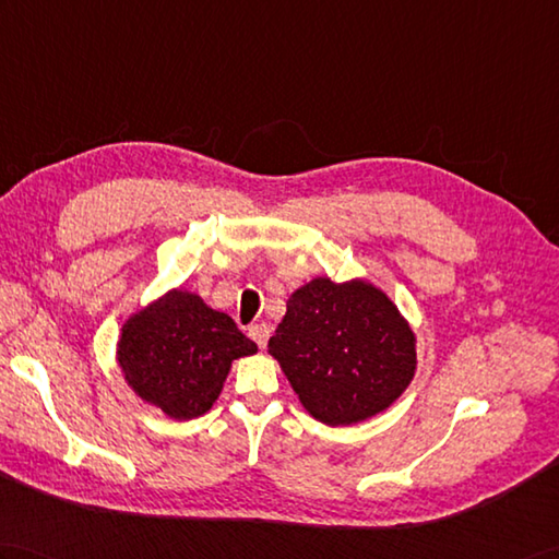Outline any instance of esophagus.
Here are the masks:
<instances>
[{
    "instance_id": "esophagus-1",
    "label": "esophagus",
    "mask_w": 559,
    "mask_h": 559,
    "mask_svg": "<svg viewBox=\"0 0 559 559\" xmlns=\"http://www.w3.org/2000/svg\"><path fill=\"white\" fill-rule=\"evenodd\" d=\"M269 333H271V329L266 326V323H254V326H250V338H252L259 347H266Z\"/></svg>"
}]
</instances>
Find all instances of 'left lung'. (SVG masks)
Returning a JSON list of instances; mask_svg holds the SVG:
<instances>
[{"label":"left lung","instance_id":"8db88e82","mask_svg":"<svg viewBox=\"0 0 559 559\" xmlns=\"http://www.w3.org/2000/svg\"><path fill=\"white\" fill-rule=\"evenodd\" d=\"M414 343L409 323L376 285L319 276L290 295L269 355L311 417L349 426L405 393L417 369Z\"/></svg>","mask_w":559,"mask_h":559}]
</instances>
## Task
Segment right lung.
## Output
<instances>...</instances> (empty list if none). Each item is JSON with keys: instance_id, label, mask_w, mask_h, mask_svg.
<instances>
[{"instance_id": "add662e5", "label": "right lung", "mask_w": 559, "mask_h": 559, "mask_svg": "<svg viewBox=\"0 0 559 559\" xmlns=\"http://www.w3.org/2000/svg\"><path fill=\"white\" fill-rule=\"evenodd\" d=\"M254 353L228 314L178 288L123 323L116 359L138 397L171 419H194L212 409L233 359Z\"/></svg>"}]
</instances>
